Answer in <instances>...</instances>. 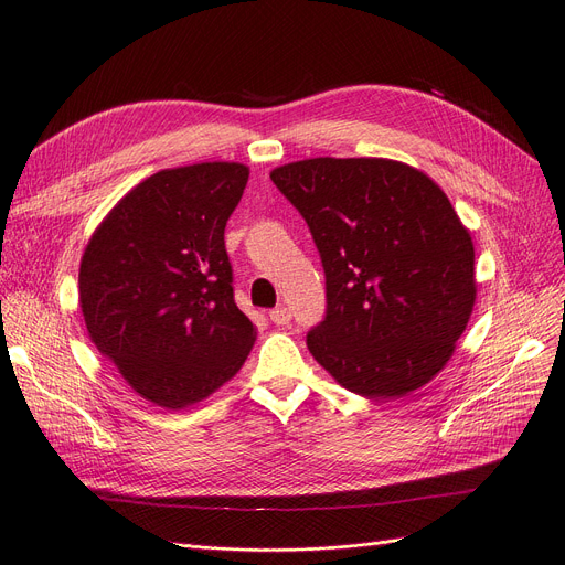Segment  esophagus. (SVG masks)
Wrapping results in <instances>:
<instances>
[{"mask_svg": "<svg viewBox=\"0 0 565 565\" xmlns=\"http://www.w3.org/2000/svg\"><path fill=\"white\" fill-rule=\"evenodd\" d=\"M290 319H294V315H290L288 307H277V309L269 311V321L275 326H288Z\"/></svg>", "mask_w": 565, "mask_h": 565, "instance_id": "1", "label": "esophagus"}]
</instances>
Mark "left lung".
Masks as SVG:
<instances>
[{
    "mask_svg": "<svg viewBox=\"0 0 565 565\" xmlns=\"http://www.w3.org/2000/svg\"><path fill=\"white\" fill-rule=\"evenodd\" d=\"M269 179L307 221L326 271L311 356L365 398L428 384L451 359L477 294L470 233L440 185L384 158H311Z\"/></svg>",
    "mask_w": 565,
    "mask_h": 565,
    "instance_id": "left-lung-1",
    "label": "left lung"
}]
</instances>
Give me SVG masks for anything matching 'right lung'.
I'll return each instance as SVG.
<instances>
[{
	"mask_svg": "<svg viewBox=\"0 0 565 565\" xmlns=\"http://www.w3.org/2000/svg\"><path fill=\"white\" fill-rule=\"evenodd\" d=\"M246 181L237 162L162 170L111 209L83 254L78 302L90 340L158 407L200 403L254 347L223 239Z\"/></svg>",
	"mask_w": 565,
	"mask_h": 565,
	"instance_id": "right-lung-1",
	"label": "right lung"
}]
</instances>
